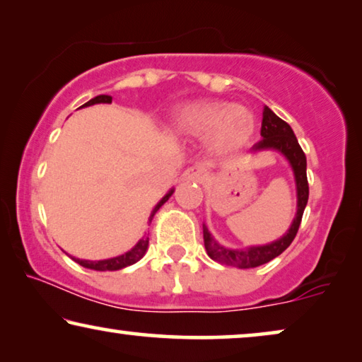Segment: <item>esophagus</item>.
<instances>
[{
	"label": "esophagus",
	"instance_id": "esophagus-1",
	"mask_svg": "<svg viewBox=\"0 0 362 362\" xmlns=\"http://www.w3.org/2000/svg\"><path fill=\"white\" fill-rule=\"evenodd\" d=\"M206 179V172L200 169V167H190L182 174V182H193V183H203Z\"/></svg>",
	"mask_w": 362,
	"mask_h": 362
}]
</instances>
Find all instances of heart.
<instances>
[{"label":"heart","mask_w":362,"mask_h":362,"mask_svg":"<svg viewBox=\"0 0 362 362\" xmlns=\"http://www.w3.org/2000/svg\"><path fill=\"white\" fill-rule=\"evenodd\" d=\"M169 124L177 136H203L206 151L215 157L238 154L256 134V118L251 111L221 100H195L175 106Z\"/></svg>","instance_id":"1"}]
</instances>
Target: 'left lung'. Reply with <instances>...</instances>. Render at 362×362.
<instances>
[{
	"label": "left lung",
	"instance_id": "left-lung-1",
	"mask_svg": "<svg viewBox=\"0 0 362 362\" xmlns=\"http://www.w3.org/2000/svg\"><path fill=\"white\" fill-rule=\"evenodd\" d=\"M262 141H259L252 147L254 154L264 151H277L287 159L290 169L293 172L295 188H297V213L292 225L287 233L276 241L261 244V246H249L244 249H233L226 247L216 241L208 231L206 225H203V241H205V249L213 261L226 264V266H234L239 269H251L262 266L272 261L274 257L281 254L292 244L295 234L298 231L300 221H302L303 210L308 202V180H307V157H305L302 147H300L297 137L290 126L284 119L274 113L269 106H264L262 111V128H261Z\"/></svg>",
	"mask_w": 362,
	"mask_h": 362
}]
</instances>
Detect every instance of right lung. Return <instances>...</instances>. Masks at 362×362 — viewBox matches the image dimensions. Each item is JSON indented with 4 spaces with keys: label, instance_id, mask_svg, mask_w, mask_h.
<instances>
[{
    "label": "right lung",
    "instance_id": "obj_1",
    "mask_svg": "<svg viewBox=\"0 0 362 362\" xmlns=\"http://www.w3.org/2000/svg\"><path fill=\"white\" fill-rule=\"evenodd\" d=\"M111 96L110 95H98L95 96V98H91L90 101H86L85 105H81L80 108H83V106H91V105H98V103H111ZM175 188H170L169 192L165 193L164 197L160 198V202L157 203V205L154 206V210L151 211V216H149V223L152 221V218H154V215L157 211H159V208L164 205V203L169 200V198L172 197V193H174ZM147 246H149V238L144 236L142 239H139V241L136 243L134 247H131L128 252L121 254V256H116V257H110V259H103V261H86V259H78V257H74L75 262L80 264V266H83L86 269H91V271H119V269H124L128 266H132V264H136L139 259H142V256H144L146 251H147Z\"/></svg>",
    "mask_w": 362,
    "mask_h": 362
}]
</instances>
